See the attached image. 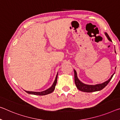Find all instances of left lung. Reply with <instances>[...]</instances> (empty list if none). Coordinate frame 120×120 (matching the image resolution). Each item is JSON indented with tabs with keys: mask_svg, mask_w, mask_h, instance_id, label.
Here are the masks:
<instances>
[{
	"mask_svg": "<svg viewBox=\"0 0 120 120\" xmlns=\"http://www.w3.org/2000/svg\"><path fill=\"white\" fill-rule=\"evenodd\" d=\"M105 35H106V36L107 38V39L109 40L110 41H112L111 39L110 38V37H109V36H108L107 33H105ZM115 52L116 53L115 50ZM74 79H75V83L76 86L77 88L79 89V90L83 91V92H96V91H100L101 90H102V89H103L104 87L108 84V83H109L110 81L111 80V79L113 76L114 74V73L113 75L111 76V77H110L107 81L104 82V83H100V84H95V85H88V84H84V83L82 82L81 81H79V79H78L76 71L75 69H74Z\"/></svg>",
	"mask_w": 120,
	"mask_h": 120,
	"instance_id": "1",
	"label": "left lung"
}]
</instances>
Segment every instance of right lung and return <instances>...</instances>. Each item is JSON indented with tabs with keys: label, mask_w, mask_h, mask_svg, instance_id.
<instances>
[{
	"label": "right lung",
	"mask_w": 120,
	"mask_h": 120,
	"mask_svg": "<svg viewBox=\"0 0 120 120\" xmlns=\"http://www.w3.org/2000/svg\"><path fill=\"white\" fill-rule=\"evenodd\" d=\"M58 72L56 74V79H55V80L54 81V82H53L52 85L50 87H49V89H47L46 90L41 91V92H34V91H25V90L24 91H25L26 93H28V94H34V95H38V96H44V95L50 94L54 90L55 87H56V83H57V78H58Z\"/></svg>",
	"instance_id": "add662e5"
}]
</instances>
